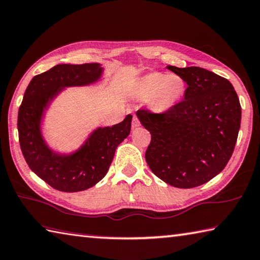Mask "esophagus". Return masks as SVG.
Segmentation results:
<instances>
[{
	"mask_svg": "<svg viewBox=\"0 0 260 260\" xmlns=\"http://www.w3.org/2000/svg\"><path fill=\"white\" fill-rule=\"evenodd\" d=\"M139 125H140V122H139V120H138V117H137V116L135 115L134 119H132V128L136 129V128H138Z\"/></svg>",
	"mask_w": 260,
	"mask_h": 260,
	"instance_id": "1",
	"label": "esophagus"
}]
</instances>
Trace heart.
<instances>
[{"label":"heart","instance_id":"1","mask_svg":"<svg viewBox=\"0 0 260 260\" xmlns=\"http://www.w3.org/2000/svg\"><path fill=\"white\" fill-rule=\"evenodd\" d=\"M185 90V81L176 73L165 75L150 72L138 78L134 84V94L141 100H148L155 112H166L179 103Z\"/></svg>","mask_w":260,"mask_h":260}]
</instances>
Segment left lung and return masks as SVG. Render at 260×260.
Listing matches in <instances>:
<instances>
[{"instance_id": "8db88e82", "label": "left lung", "mask_w": 260, "mask_h": 260, "mask_svg": "<svg viewBox=\"0 0 260 260\" xmlns=\"http://www.w3.org/2000/svg\"><path fill=\"white\" fill-rule=\"evenodd\" d=\"M168 69L188 88L184 99L164 113L137 111L150 132L147 164L157 178L176 188L208 182L226 166L241 123V105L231 82L198 67Z\"/></svg>"}]
</instances>
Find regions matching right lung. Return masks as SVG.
Listing matches in <instances>:
<instances>
[{"label": "right lung", "mask_w": 260, "mask_h": 260, "mask_svg": "<svg viewBox=\"0 0 260 260\" xmlns=\"http://www.w3.org/2000/svg\"><path fill=\"white\" fill-rule=\"evenodd\" d=\"M103 75L100 63L57 64L29 82L18 113L19 143L34 173L52 188L77 192L91 188L104 178L116 147L129 136L132 115L120 123L97 128L79 149L60 154L51 149L42 135L45 110L66 87L88 86Z\"/></svg>", "instance_id": "1"}]
</instances>
